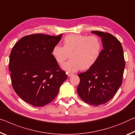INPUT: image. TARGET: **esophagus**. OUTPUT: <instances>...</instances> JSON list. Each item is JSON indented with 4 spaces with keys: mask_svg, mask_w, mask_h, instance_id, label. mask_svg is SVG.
Here are the masks:
<instances>
[{
    "mask_svg": "<svg viewBox=\"0 0 135 135\" xmlns=\"http://www.w3.org/2000/svg\"><path fill=\"white\" fill-rule=\"evenodd\" d=\"M67 76H68V77H70V76H71L73 75V73H68V72H67Z\"/></svg>",
    "mask_w": 135,
    "mask_h": 135,
    "instance_id": "1",
    "label": "esophagus"
}]
</instances>
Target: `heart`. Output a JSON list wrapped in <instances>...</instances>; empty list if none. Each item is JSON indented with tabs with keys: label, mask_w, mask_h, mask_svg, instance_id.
<instances>
[{
	"label": "heart",
	"mask_w": 135,
	"mask_h": 135,
	"mask_svg": "<svg viewBox=\"0 0 135 135\" xmlns=\"http://www.w3.org/2000/svg\"><path fill=\"white\" fill-rule=\"evenodd\" d=\"M103 49V42L97 35L70 34L64 39V46L57 44L52 54L59 64H62L69 56V61L62 67L68 72H75L79 69L86 70L98 61Z\"/></svg>",
	"instance_id": "b5f03b06"
}]
</instances>
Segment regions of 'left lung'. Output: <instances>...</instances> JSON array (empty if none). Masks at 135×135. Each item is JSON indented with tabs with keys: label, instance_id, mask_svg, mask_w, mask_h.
I'll use <instances>...</instances> for the list:
<instances>
[{
	"label": "left lung",
	"instance_id": "left-lung-1",
	"mask_svg": "<svg viewBox=\"0 0 135 135\" xmlns=\"http://www.w3.org/2000/svg\"><path fill=\"white\" fill-rule=\"evenodd\" d=\"M102 38L103 49L98 61L87 71L79 73L77 91L83 101L94 106L114 97L123 82L125 60L119 41L110 33L92 31Z\"/></svg>",
	"mask_w": 135,
	"mask_h": 135
}]
</instances>
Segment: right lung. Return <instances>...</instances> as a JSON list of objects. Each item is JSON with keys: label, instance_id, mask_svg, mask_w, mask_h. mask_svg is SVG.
Instances as JSON below:
<instances>
[{"label": "right lung", "instance_id": "1", "mask_svg": "<svg viewBox=\"0 0 135 135\" xmlns=\"http://www.w3.org/2000/svg\"><path fill=\"white\" fill-rule=\"evenodd\" d=\"M61 37L62 34L26 35L11 52L9 70L14 90L33 106L42 107L52 102L67 79L52 54Z\"/></svg>", "mask_w": 135, "mask_h": 135}]
</instances>
